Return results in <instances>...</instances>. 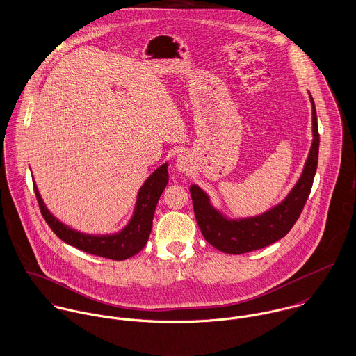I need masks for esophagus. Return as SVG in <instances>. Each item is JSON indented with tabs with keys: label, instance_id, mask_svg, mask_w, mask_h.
Segmentation results:
<instances>
[{
	"label": "esophagus",
	"instance_id": "esophagus-1",
	"mask_svg": "<svg viewBox=\"0 0 356 356\" xmlns=\"http://www.w3.org/2000/svg\"><path fill=\"white\" fill-rule=\"evenodd\" d=\"M176 168L180 172H190L191 166H190V159L186 154H179L176 159Z\"/></svg>",
	"mask_w": 356,
	"mask_h": 356
}]
</instances>
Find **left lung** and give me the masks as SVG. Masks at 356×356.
<instances>
[{
  "label": "left lung",
  "mask_w": 356,
  "mask_h": 356,
  "mask_svg": "<svg viewBox=\"0 0 356 356\" xmlns=\"http://www.w3.org/2000/svg\"><path fill=\"white\" fill-rule=\"evenodd\" d=\"M310 99L313 105L314 139L300 179L281 203L257 217L228 220L210 204L209 197L197 186H191L190 193L200 232L204 240L217 250L227 254H244L264 248L285 236L298 221L310 195L318 165L319 134L316 105L312 95Z\"/></svg>",
  "instance_id": "left-lung-1"
}]
</instances>
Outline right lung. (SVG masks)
<instances>
[{
	"mask_svg": "<svg viewBox=\"0 0 356 356\" xmlns=\"http://www.w3.org/2000/svg\"><path fill=\"white\" fill-rule=\"evenodd\" d=\"M168 163H163L152 173V176L139 190L135 213L129 224L119 234L105 236L80 234L64 225L46 209L35 183L34 191L44 221L63 241L92 255L109 258L113 261H124L138 254L146 245L153 228L154 210L162 191L168 184Z\"/></svg>",
	"mask_w": 356,
	"mask_h": 356,
	"instance_id": "right-lung-1",
	"label": "right lung"
}]
</instances>
